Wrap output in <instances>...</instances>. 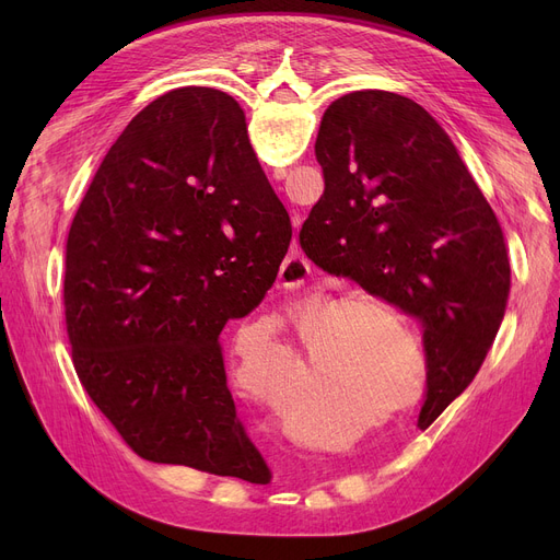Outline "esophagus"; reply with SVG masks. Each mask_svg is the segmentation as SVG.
Returning a JSON list of instances; mask_svg holds the SVG:
<instances>
[{
    "instance_id": "esophagus-1",
    "label": "esophagus",
    "mask_w": 560,
    "mask_h": 560,
    "mask_svg": "<svg viewBox=\"0 0 560 560\" xmlns=\"http://www.w3.org/2000/svg\"><path fill=\"white\" fill-rule=\"evenodd\" d=\"M279 277H281V283H283L285 288H290V290L302 288L304 281L311 277V262H308V258H306L302 252L288 254V256L283 258V262H281Z\"/></svg>"
}]
</instances>
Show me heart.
Instances as JSON below:
<instances>
[{
  "instance_id": "obj_1",
  "label": "heart",
  "mask_w": 560,
  "mask_h": 560,
  "mask_svg": "<svg viewBox=\"0 0 560 560\" xmlns=\"http://www.w3.org/2000/svg\"><path fill=\"white\" fill-rule=\"evenodd\" d=\"M368 307L371 313L386 316L392 324L407 338L410 347H420L416 336L406 329L404 317L397 313V308L381 298L372 295V292H349V295L338 298L329 306L317 311L313 322L308 325L304 334L306 349L311 351L319 336H325L315 349V361L322 365L325 372L334 374V381L338 386V374H349V376H359L361 381H370L381 393H384L388 399L399 397L401 390H406L408 381H410V368L406 361H401L399 354H393V347L406 345L398 335H393L392 330L384 332L373 327V316L366 317ZM272 327H281L279 319H272ZM265 342L262 331L254 327H245L241 331H235L233 336V368H231V378L233 384L238 386L243 393H254L252 378L256 376V349L258 345ZM376 353L377 359L372 369L366 368L365 355ZM281 365L290 363L288 351H279ZM360 365L354 369L353 363ZM342 401H331L329 416L338 413V406ZM337 410L334 411L332 408ZM338 440L331 435H315L313 445L319 450H329L336 445Z\"/></svg>"
}]
</instances>
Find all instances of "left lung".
Returning <instances> with one entry per match:
<instances>
[{
    "label": "left lung",
    "instance_id": "obj_1",
    "mask_svg": "<svg viewBox=\"0 0 560 560\" xmlns=\"http://www.w3.org/2000/svg\"><path fill=\"white\" fill-rule=\"evenodd\" d=\"M315 159L325 195L300 231L302 249L420 322L424 429L477 376L502 325L511 288L502 226L443 127L397 93L336 100Z\"/></svg>",
    "mask_w": 560,
    "mask_h": 560
}]
</instances>
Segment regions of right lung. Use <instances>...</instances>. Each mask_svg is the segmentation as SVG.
<instances>
[{
    "instance_id": "add662e5",
    "label": "right lung",
    "mask_w": 560,
    "mask_h": 560,
    "mask_svg": "<svg viewBox=\"0 0 560 560\" xmlns=\"http://www.w3.org/2000/svg\"><path fill=\"white\" fill-rule=\"evenodd\" d=\"M290 235L231 95L176 88L115 140L70 226L63 298L81 384L138 456L270 483L220 334L272 288Z\"/></svg>"
}]
</instances>
